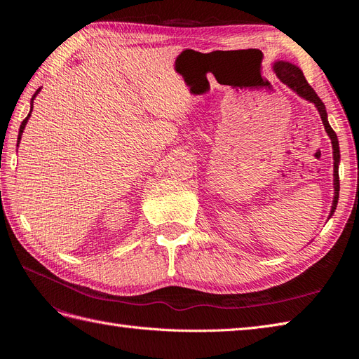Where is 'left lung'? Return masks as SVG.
Wrapping results in <instances>:
<instances>
[{
	"instance_id": "left-lung-1",
	"label": "left lung",
	"mask_w": 359,
	"mask_h": 359,
	"mask_svg": "<svg viewBox=\"0 0 359 359\" xmlns=\"http://www.w3.org/2000/svg\"><path fill=\"white\" fill-rule=\"evenodd\" d=\"M274 70L276 74L278 76V79L286 83L289 88H292L297 94H299L302 99H306L311 103L316 104L318 111L320 114L322 118V123L325 126V130H327L328 136L331 137V144H332V154H334V202H332V208H331V214L330 217L334 214L335 211V206L337 202H339V191H340V180H339V163H340V148H339V139H337V135L332 130V127L328 123V115H327V109H325V104L323 102L319 99L316 91H314L310 83L304 78L302 72L297 67L293 66L290 62L286 61H278L274 64Z\"/></svg>"
}]
</instances>
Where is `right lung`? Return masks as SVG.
Here are the masks:
<instances>
[{"mask_svg":"<svg viewBox=\"0 0 359 359\" xmlns=\"http://www.w3.org/2000/svg\"><path fill=\"white\" fill-rule=\"evenodd\" d=\"M39 91H40V88L34 93V95H32V99H31V111H32V103H34V99H36V95L39 94ZM31 111H29V114H28V116L24 119L22 121V124H20V127H19V136H18V145H19V140H20V136H22V133H24V128H25V126H27V123H28V118H29V115H31Z\"/></svg>","mask_w":359,"mask_h":359,"instance_id":"add662e5","label":"right lung"}]
</instances>
